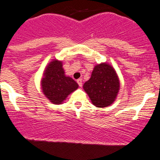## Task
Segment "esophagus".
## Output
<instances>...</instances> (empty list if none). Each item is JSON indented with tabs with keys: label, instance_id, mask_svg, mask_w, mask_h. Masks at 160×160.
<instances>
[{
	"label": "esophagus",
	"instance_id": "34e87169",
	"mask_svg": "<svg viewBox=\"0 0 160 160\" xmlns=\"http://www.w3.org/2000/svg\"><path fill=\"white\" fill-rule=\"evenodd\" d=\"M77 83H78V84L80 87H82V85H83V83H82V79H78V80H77Z\"/></svg>",
	"mask_w": 160,
	"mask_h": 160
}]
</instances>
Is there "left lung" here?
<instances>
[{
    "label": "left lung",
    "mask_w": 160,
    "mask_h": 160,
    "mask_svg": "<svg viewBox=\"0 0 160 160\" xmlns=\"http://www.w3.org/2000/svg\"><path fill=\"white\" fill-rule=\"evenodd\" d=\"M83 88L95 106L105 108L116 100L119 81L114 68L103 63L94 68L91 78L84 83Z\"/></svg>",
    "instance_id": "left-lung-1"
}]
</instances>
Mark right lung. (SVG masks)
Returning a JSON list of instances; mask_svg holds the SVG:
<instances>
[{
    "label": "right lung",
    "instance_id": "right-lung-1",
    "mask_svg": "<svg viewBox=\"0 0 160 160\" xmlns=\"http://www.w3.org/2000/svg\"><path fill=\"white\" fill-rule=\"evenodd\" d=\"M43 92L52 103L60 104L78 88L71 77H65L61 61L53 60L48 65L41 81Z\"/></svg>",
    "mask_w": 160,
    "mask_h": 160
}]
</instances>
